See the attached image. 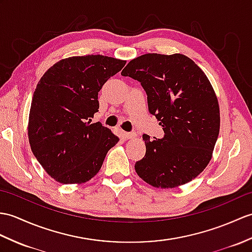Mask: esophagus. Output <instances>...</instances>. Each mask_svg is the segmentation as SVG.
<instances>
[{
	"label": "esophagus",
	"mask_w": 252,
	"mask_h": 252,
	"mask_svg": "<svg viewBox=\"0 0 252 252\" xmlns=\"http://www.w3.org/2000/svg\"><path fill=\"white\" fill-rule=\"evenodd\" d=\"M124 136L126 138H134L136 136V133L134 132H124Z\"/></svg>",
	"instance_id": "esophagus-1"
}]
</instances>
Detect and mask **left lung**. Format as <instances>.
Wrapping results in <instances>:
<instances>
[{
  "label": "left lung",
  "instance_id": "left-lung-1",
  "mask_svg": "<svg viewBox=\"0 0 252 252\" xmlns=\"http://www.w3.org/2000/svg\"><path fill=\"white\" fill-rule=\"evenodd\" d=\"M139 81L148 109L164 131L150 140L144 134L146 155L135 171L156 188H176L198 176L213 157L220 130L219 104L207 76L180 54H146L122 69Z\"/></svg>",
  "mask_w": 252,
  "mask_h": 252
}]
</instances>
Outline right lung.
<instances>
[{
    "label": "right lung",
    "mask_w": 252,
    "mask_h": 252,
    "mask_svg": "<svg viewBox=\"0 0 252 252\" xmlns=\"http://www.w3.org/2000/svg\"><path fill=\"white\" fill-rule=\"evenodd\" d=\"M126 61L101 55L71 57L54 64L32 97L28 135L32 153L58 183L84 184L102 167L118 136L91 124L103 85Z\"/></svg>",
    "instance_id": "1"
}]
</instances>
